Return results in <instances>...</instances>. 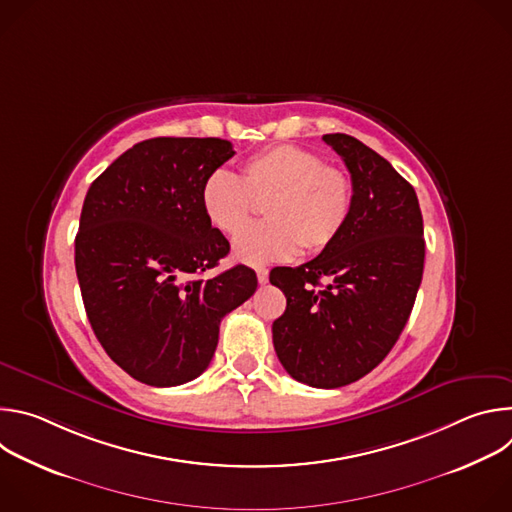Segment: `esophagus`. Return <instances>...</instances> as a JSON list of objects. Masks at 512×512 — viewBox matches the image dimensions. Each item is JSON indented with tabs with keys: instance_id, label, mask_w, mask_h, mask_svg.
<instances>
[{
	"instance_id": "obj_1",
	"label": "esophagus",
	"mask_w": 512,
	"mask_h": 512,
	"mask_svg": "<svg viewBox=\"0 0 512 512\" xmlns=\"http://www.w3.org/2000/svg\"><path fill=\"white\" fill-rule=\"evenodd\" d=\"M257 279H259L261 285H265V283L269 281V271H267L265 267H259V269H257Z\"/></svg>"
}]
</instances>
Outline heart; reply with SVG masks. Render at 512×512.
I'll return each instance as SVG.
<instances>
[{
	"mask_svg": "<svg viewBox=\"0 0 512 512\" xmlns=\"http://www.w3.org/2000/svg\"><path fill=\"white\" fill-rule=\"evenodd\" d=\"M354 186L346 170L324 164L300 145H273L245 160L239 178L216 170L200 190L208 223L229 237L251 223L255 202L267 221L245 231L233 255L245 265H267L298 251L326 249L344 229L352 210Z\"/></svg>",
	"mask_w": 512,
	"mask_h": 512,
	"instance_id": "heart-1",
	"label": "heart"
}]
</instances>
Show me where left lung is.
Instances as JSON below:
<instances>
[{
	"mask_svg": "<svg viewBox=\"0 0 512 512\" xmlns=\"http://www.w3.org/2000/svg\"><path fill=\"white\" fill-rule=\"evenodd\" d=\"M322 139L350 172V216L316 259L277 267L269 281L287 300L273 322L283 369L336 389L369 375L395 346L415 304L425 241L417 194L385 158L346 133Z\"/></svg>",
	"mask_w": 512,
	"mask_h": 512,
	"instance_id": "left-lung-1",
	"label": "left lung"
}]
</instances>
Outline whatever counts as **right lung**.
<instances>
[{"label":"right lung","mask_w":512,"mask_h":512,"mask_svg":"<svg viewBox=\"0 0 512 512\" xmlns=\"http://www.w3.org/2000/svg\"><path fill=\"white\" fill-rule=\"evenodd\" d=\"M233 156L218 137L145 139L87 192L75 239L83 304L105 352L139 383L176 387L202 375L221 320L255 294L245 265L200 277L231 249L200 190Z\"/></svg>","instance_id":"right-lung-1"}]
</instances>
